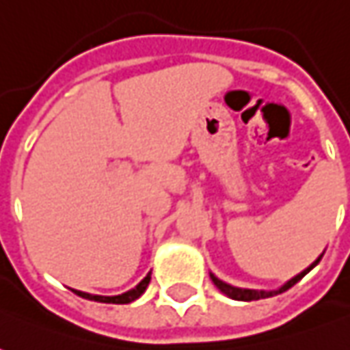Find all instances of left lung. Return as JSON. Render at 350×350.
I'll list each match as a JSON object with an SVG mask.
<instances>
[{"instance_id":"1","label":"left lung","mask_w":350,"mask_h":350,"mask_svg":"<svg viewBox=\"0 0 350 350\" xmlns=\"http://www.w3.org/2000/svg\"><path fill=\"white\" fill-rule=\"evenodd\" d=\"M323 256V254H321ZM321 256H319L310 267H306L302 273H298L296 277H293L291 281H286V283L279 288V291H254V288H238V286H232V284H226L224 281H221L219 277H215L211 273V281L215 283V286L221 291V293H224V295L228 296V298H232V300H244V302H252V300H259V298H269V296H275V295H281V293H284V291H288L291 286H295L304 275H306L308 271H312L316 265L319 263V259H321Z\"/></svg>"}]
</instances>
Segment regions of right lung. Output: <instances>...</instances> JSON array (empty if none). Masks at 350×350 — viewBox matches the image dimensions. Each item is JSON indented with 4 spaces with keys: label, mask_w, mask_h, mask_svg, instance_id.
Here are the masks:
<instances>
[{
    "label": "right lung",
    "mask_w": 350,
    "mask_h": 350,
    "mask_svg": "<svg viewBox=\"0 0 350 350\" xmlns=\"http://www.w3.org/2000/svg\"><path fill=\"white\" fill-rule=\"evenodd\" d=\"M151 283V273L141 281V283L135 286V288H131V291H127L124 295H118V296H96V295H87V293H81V291H73L75 295L83 296V298H89V300H94V302H106V304H129V302H133V300H137L139 296L143 295L145 291H147V286Z\"/></svg>",
    "instance_id": "add662e5"
}]
</instances>
